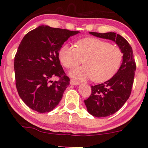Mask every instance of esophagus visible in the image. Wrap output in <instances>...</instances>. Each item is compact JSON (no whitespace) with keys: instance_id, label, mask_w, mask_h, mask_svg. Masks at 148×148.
I'll return each mask as SVG.
<instances>
[{"instance_id":"34e87169","label":"esophagus","mask_w":148,"mask_h":148,"mask_svg":"<svg viewBox=\"0 0 148 148\" xmlns=\"http://www.w3.org/2000/svg\"><path fill=\"white\" fill-rule=\"evenodd\" d=\"M70 84L71 85H75V86H77V85L79 84V83L77 82V81H75L73 79H71Z\"/></svg>"}]
</instances>
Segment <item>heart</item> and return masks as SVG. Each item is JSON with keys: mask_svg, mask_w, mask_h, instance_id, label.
<instances>
[{"mask_svg": "<svg viewBox=\"0 0 148 148\" xmlns=\"http://www.w3.org/2000/svg\"><path fill=\"white\" fill-rule=\"evenodd\" d=\"M62 64L66 69H73L81 64L84 66L75 69L70 75L80 81L92 79L95 82H102L114 75L120 67L123 52L117 46L95 38L79 40L77 48L65 44L59 51Z\"/></svg>", "mask_w": 148, "mask_h": 148, "instance_id": "heart-1", "label": "heart"}]
</instances>
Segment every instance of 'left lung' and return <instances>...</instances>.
I'll list each match as a JSON object with an SVG mask.
<instances>
[{
	"instance_id": "1",
	"label": "left lung",
	"mask_w": 148,
	"mask_h": 148,
	"mask_svg": "<svg viewBox=\"0 0 148 148\" xmlns=\"http://www.w3.org/2000/svg\"><path fill=\"white\" fill-rule=\"evenodd\" d=\"M96 37L112 40L117 44L123 55L122 64L114 76L103 84L91 86L92 94L84 100L88 112L96 117H106L117 112L131 95L136 69L133 50L123 36L114 32L97 33Z\"/></svg>"
}]
</instances>
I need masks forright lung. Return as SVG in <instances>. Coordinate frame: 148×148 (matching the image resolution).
Segmentation results:
<instances>
[{"mask_svg":"<svg viewBox=\"0 0 148 148\" xmlns=\"http://www.w3.org/2000/svg\"><path fill=\"white\" fill-rule=\"evenodd\" d=\"M79 33L42 25L21 40L14 60L16 88L32 110L50 112L61 100L70 79L60 64L58 52L64 42ZM54 76L58 81L51 80Z\"/></svg>","mask_w":148,"mask_h":148,"instance_id":"right-lung-1","label":"right lung"}]
</instances>
